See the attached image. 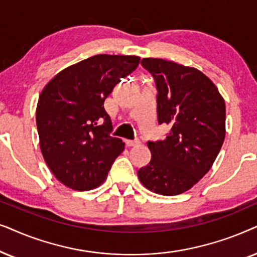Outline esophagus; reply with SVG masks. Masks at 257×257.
Instances as JSON below:
<instances>
[{"label":"esophagus","instance_id":"obj_1","mask_svg":"<svg viewBox=\"0 0 257 257\" xmlns=\"http://www.w3.org/2000/svg\"><path fill=\"white\" fill-rule=\"evenodd\" d=\"M125 145L128 147H135V146H139L140 145V140H125Z\"/></svg>","mask_w":257,"mask_h":257}]
</instances>
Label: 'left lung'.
Instances as JSON below:
<instances>
[{"label": "left lung", "instance_id": "left-lung-1", "mask_svg": "<svg viewBox=\"0 0 257 257\" xmlns=\"http://www.w3.org/2000/svg\"><path fill=\"white\" fill-rule=\"evenodd\" d=\"M156 85L159 124L164 140L148 141L152 160L138 172L141 183L160 195L190 189L213 166L225 136V104L215 84L195 68L162 59H143Z\"/></svg>", "mask_w": 257, "mask_h": 257}]
</instances>
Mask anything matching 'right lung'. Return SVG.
Returning a JSON list of instances; mask_svg holds the SVG:
<instances>
[{
    "instance_id": "add662e5",
    "label": "right lung",
    "mask_w": 257,
    "mask_h": 257,
    "mask_svg": "<svg viewBox=\"0 0 257 257\" xmlns=\"http://www.w3.org/2000/svg\"><path fill=\"white\" fill-rule=\"evenodd\" d=\"M140 57L95 55L60 71L40 95L36 124L43 157L55 177L75 190L100 186L124 143L112 138L104 100Z\"/></svg>"
}]
</instances>
